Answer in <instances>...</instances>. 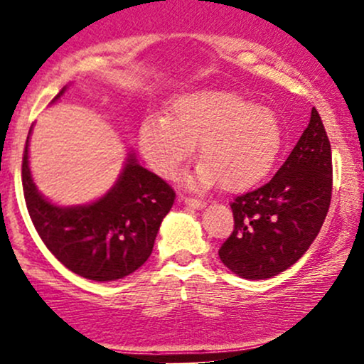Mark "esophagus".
<instances>
[{"label":"esophagus","instance_id":"esophagus-1","mask_svg":"<svg viewBox=\"0 0 364 364\" xmlns=\"http://www.w3.org/2000/svg\"><path fill=\"white\" fill-rule=\"evenodd\" d=\"M181 200L186 203V205H191L193 208H203V207H205V200L190 198V196H183Z\"/></svg>","mask_w":364,"mask_h":364}]
</instances>
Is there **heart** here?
Returning a JSON list of instances; mask_svg holds the SVG:
<instances>
[{
    "instance_id": "1",
    "label": "heart",
    "mask_w": 364,
    "mask_h": 364,
    "mask_svg": "<svg viewBox=\"0 0 364 364\" xmlns=\"http://www.w3.org/2000/svg\"><path fill=\"white\" fill-rule=\"evenodd\" d=\"M282 124L265 106L229 90H195L171 101L166 116H149L139 129V145L149 166L173 178L193 154L198 159L193 185L243 191L260 183L282 149Z\"/></svg>"
}]
</instances>
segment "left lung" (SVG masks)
Segmentation results:
<instances>
[{
	"label": "left lung",
	"instance_id": "left-lung-1",
	"mask_svg": "<svg viewBox=\"0 0 364 364\" xmlns=\"http://www.w3.org/2000/svg\"><path fill=\"white\" fill-rule=\"evenodd\" d=\"M330 198L332 150L313 107L310 123L275 176L231 203L235 229L220 246V262L250 281L284 272L315 241Z\"/></svg>",
	"mask_w": 364,
	"mask_h": 364
}]
</instances>
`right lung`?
Segmentation results:
<instances>
[{
  "label": "right lung",
  "instance_id": "add662e5",
  "mask_svg": "<svg viewBox=\"0 0 364 364\" xmlns=\"http://www.w3.org/2000/svg\"><path fill=\"white\" fill-rule=\"evenodd\" d=\"M65 90L63 87L54 101ZM31 132L22 161L23 195L36 231L49 252L66 269L90 281H118L135 272L152 253L162 219L173 207V188L141 168L135 152H129L118 181L101 198L87 205H54L32 179Z\"/></svg>",
  "mask_w": 364,
  "mask_h": 364
}]
</instances>
